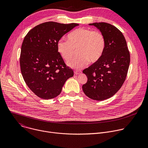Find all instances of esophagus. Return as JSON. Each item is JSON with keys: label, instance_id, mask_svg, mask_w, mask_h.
I'll return each mask as SVG.
<instances>
[{"label": "esophagus", "instance_id": "obj_1", "mask_svg": "<svg viewBox=\"0 0 148 148\" xmlns=\"http://www.w3.org/2000/svg\"><path fill=\"white\" fill-rule=\"evenodd\" d=\"M81 73V71H74V74L75 75H78V74H80Z\"/></svg>", "mask_w": 148, "mask_h": 148}]
</instances>
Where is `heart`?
I'll return each mask as SVG.
<instances>
[{
    "label": "heart",
    "instance_id": "heart-1",
    "mask_svg": "<svg viewBox=\"0 0 148 148\" xmlns=\"http://www.w3.org/2000/svg\"><path fill=\"white\" fill-rule=\"evenodd\" d=\"M68 40L61 39L57 43V50L63 59L69 60L75 50L79 54L70 60L67 65L75 69H79L91 62L97 61L102 56L105 47L103 34L90 29L79 28L71 32Z\"/></svg>",
    "mask_w": 148,
    "mask_h": 148
}]
</instances>
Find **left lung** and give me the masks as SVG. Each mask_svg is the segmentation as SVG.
<instances>
[{
    "instance_id": "left-lung-1",
    "label": "left lung",
    "mask_w": 148,
    "mask_h": 148,
    "mask_svg": "<svg viewBox=\"0 0 148 148\" xmlns=\"http://www.w3.org/2000/svg\"><path fill=\"white\" fill-rule=\"evenodd\" d=\"M103 34L105 47L101 58L82 71L88 78L82 90L90 98L102 101L111 98L121 88L127 75L130 54L122 32L107 23L89 24Z\"/></svg>"
}]
</instances>
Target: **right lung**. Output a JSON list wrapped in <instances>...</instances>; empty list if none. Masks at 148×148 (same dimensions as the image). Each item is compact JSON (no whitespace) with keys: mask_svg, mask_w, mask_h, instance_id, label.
I'll use <instances>...</instances> for the list:
<instances>
[{"mask_svg":"<svg viewBox=\"0 0 148 148\" xmlns=\"http://www.w3.org/2000/svg\"><path fill=\"white\" fill-rule=\"evenodd\" d=\"M77 23L45 22L30 30L21 48L20 70L29 88L38 97L58 96L66 81L74 75L57 50V43Z\"/></svg>","mask_w":148,"mask_h":148,"instance_id":"1","label":"right lung"}]
</instances>
